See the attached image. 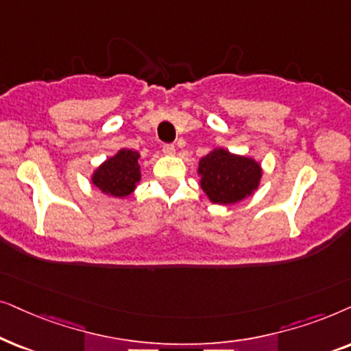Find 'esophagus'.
<instances>
[{
	"instance_id": "obj_1",
	"label": "esophagus",
	"mask_w": 351,
	"mask_h": 351,
	"mask_svg": "<svg viewBox=\"0 0 351 351\" xmlns=\"http://www.w3.org/2000/svg\"><path fill=\"white\" fill-rule=\"evenodd\" d=\"M162 151H163V154H165V156H173L176 149H175V146H173V144H163Z\"/></svg>"
}]
</instances>
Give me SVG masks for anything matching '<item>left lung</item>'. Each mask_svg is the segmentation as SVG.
I'll return each instance as SVG.
<instances>
[{
    "label": "left lung",
    "mask_w": 351,
    "mask_h": 351,
    "mask_svg": "<svg viewBox=\"0 0 351 351\" xmlns=\"http://www.w3.org/2000/svg\"><path fill=\"white\" fill-rule=\"evenodd\" d=\"M197 173L200 188L213 204L219 205H231L249 197L258 189L261 180L258 162L221 147L200 158Z\"/></svg>",
    "instance_id": "obj_1"
}]
</instances>
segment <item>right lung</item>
I'll return each mask as SVG.
<instances>
[{"instance_id":"obj_1","label":"right lung","mask_w":351,"mask_h":351,"mask_svg":"<svg viewBox=\"0 0 351 351\" xmlns=\"http://www.w3.org/2000/svg\"><path fill=\"white\" fill-rule=\"evenodd\" d=\"M139 154L132 149H120L93 173L91 181L97 189L114 197H127L141 180L138 163Z\"/></svg>"}]
</instances>
